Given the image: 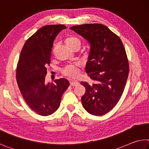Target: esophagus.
<instances>
[{
	"label": "esophagus",
	"mask_w": 149,
	"mask_h": 149,
	"mask_svg": "<svg viewBox=\"0 0 149 149\" xmlns=\"http://www.w3.org/2000/svg\"><path fill=\"white\" fill-rule=\"evenodd\" d=\"M70 83L71 86H77V85H79V82H78L76 80H72L70 82Z\"/></svg>",
	"instance_id": "34e87169"
}]
</instances>
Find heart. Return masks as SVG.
<instances>
[{
  "mask_svg": "<svg viewBox=\"0 0 149 149\" xmlns=\"http://www.w3.org/2000/svg\"><path fill=\"white\" fill-rule=\"evenodd\" d=\"M66 44L68 45L70 48H73L76 45L81 46L80 40L77 37L71 36L68 38L66 40ZM80 66L79 63H74L67 65L63 70V74L69 77H75L79 73V67Z\"/></svg>",
  "mask_w": 149,
  "mask_h": 149,
  "instance_id": "b5f03b06",
  "label": "heart"
}]
</instances>
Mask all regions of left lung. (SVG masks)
<instances>
[{
    "instance_id": "left-lung-1",
    "label": "left lung",
    "mask_w": 149,
    "mask_h": 149,
    "mask_svg": "<svg viewBox=\"0 0 149 149\" xmlns=\"http://www.w3.org/2000/svg\"><path fill=\"white\" fill-rule=\"evenodd\" d=\"M87 40L91 49L85 70L93 83L81 82V97L88 113L109 112L121 98L129 74V63L120 38L102 24H84L70 28Z\"/></svg>"
}]
</instances>
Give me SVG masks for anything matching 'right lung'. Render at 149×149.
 <instances>
[{"instance_id": "1", "label": "right lung", "mask_w": 149, "mask_h": 149, "mask_svg": "<svg viewBox=\"0 0 149 149\" xmlns=\"http://www.w3.org/2000/svg\"><path fill=\"white\" fill-rule=\"evenodd\" d=\"M65 29L64 25H49L38 30L25 43L17 63L16 79L21 95L29 107L42 116L57 110L70 85L64 78L45 83L54 40Z\"/></svg>"}]
</instances>
